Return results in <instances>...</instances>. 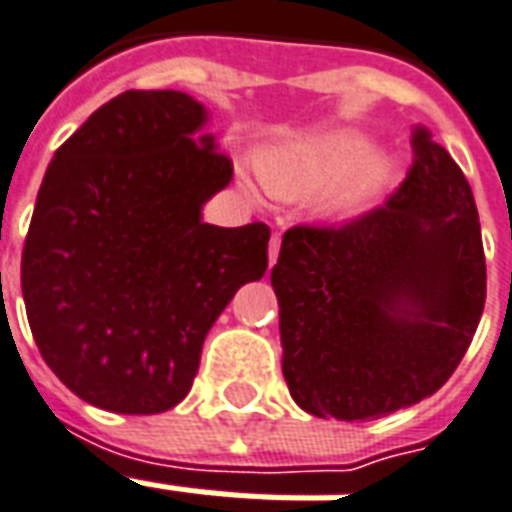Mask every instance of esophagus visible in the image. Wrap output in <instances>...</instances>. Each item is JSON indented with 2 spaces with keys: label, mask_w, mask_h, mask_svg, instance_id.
<instances>
[{
  "label": "esophagus",
  "mask_w": 512,
  "mask_h": 512,
  "mask_svg": "<svg viewBox=\"0 0 512 512\" xmlns=\"http://www.w3.org/2000/svg\"><path fill=\"white\" fill-rule=\"evenodd\" d=\"M279 247H282V236L276 233V236H271V241H268V263H276V257H279Z\"/></svg>",
  "instance_id": "1"
}]
</instances>
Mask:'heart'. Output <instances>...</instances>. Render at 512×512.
<instances>
[{
    "mask_svg": "<svg viewBox=\"0 0 512 512\" xmlns=\"http://www.w3.org/2000/svg\"><path fill=\"white\" fill-rule=\"evenodd\" d=\"M373 150V139L362 131H330L308 142L287 144L279 150L268 152L260 163V174L268 190L276 195H303L317 187L333 182V179L349 174L357 165L361 169L351 174L338 190L327 195V212L349 214L370 201L392 177V161L389 158H373L362 163ZM241 193L247 198H257V182L247 174L239 179Z\"/></svg>",
    "mask_w": 512,
    "mask_h": 512,
    "instance_id": "b5f03b06",
    "label": "heart"
}]
</instances>
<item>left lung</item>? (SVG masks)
Listing matches in <instances>:
<instances>
[{"instance_id":"obj_1","label":"left lung","mask_w":512,"mask_h":512,"mask_svg":"<svg viewBox=\"0 0 512 512\" xmlns=\"http://www.w3.org/2000/svg\"><path fill=\"white\" fill-rule=\"evenodd\" d=\"M413 166L384 206L343 225H295L271 271L282 373L311 416L381 419L446 384L486 303L473 190L413 128Z\"/></svg>"}]
</instances>
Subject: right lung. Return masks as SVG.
Listing matches in <instances>:
<instances>
[{
    "label": "right lung",
    "instance_id": "obj_1",
    "mask_svg": "<svg viewBox=\"0 0 512 512\" xmlns=\"http://www.w3.org/2000/svg\"><path fill=\"white\" fill-rule=\"evenodd\" d=\"M201 101L126 91L53 155L21 257L42 360L85 403L163 413L185 400L206 333L263 279L271 228H220L201 209L228 187Z\"/></svg>",
    "mask_w": 512,
    "mask_h": 512
}]
</instances>
